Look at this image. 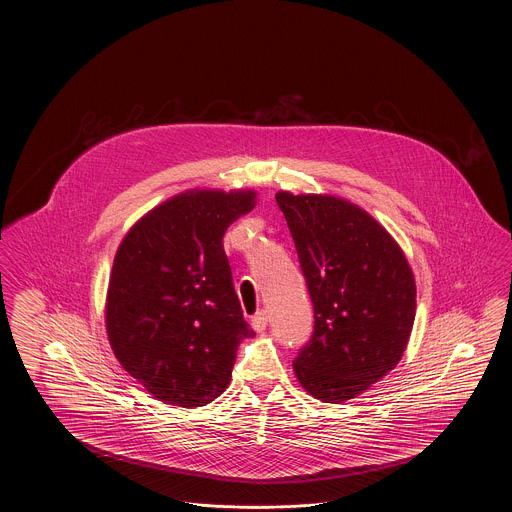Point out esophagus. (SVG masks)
Listing matches in <instances>:
<instances>
[{
    "mask_svg": "<svg viewBox=\"0 0 512 512\" xmlns=\"http://www.w3.org/2000/svg\"><path fill=\"white\" fill-rule=\"evenodd\" d=\"M267 323H269V315L267 312H259L257 315H253L251 319V327L257 331V333H263L267 329Z\"/></svg>",
    "mask_w": 512,
    "mask_h": 512,
    "instance_id": "esophagus-1",
    "label": "esophagus"
}]
</instances>
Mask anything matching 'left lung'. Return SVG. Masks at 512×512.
<instances>
[{"label": "left lung", "mask_w": 512, "mask_h": 512, "mask_svg": "<svg viewBox=\"0 0 512 512\" xmlns=\"http://www.w3.org/2000/svg\"><path fill=\"white\" fill-rule=\"evenodd\" d=\"M314 304V333L294 360L325 403L366 392L401 360L417 306L413 271L368 212L331 195L276 193Z\"/></svg>", "instance_id": "left-lung-1"}]
</instances>
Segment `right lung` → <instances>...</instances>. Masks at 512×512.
I'll use <instances>...</instances> for the list:
<instances>
[{"label": "right lung", "mask_w": 512, "mask_h": 512, "mask_svg": "<svg viewBox=\"0 0 512 512\" xmlns=\"http://www.w3.org/2000/svg\"><path fill=\"white\" fill-rule=\"evenodd\" d=\"M253 191L195 189L161 202L118 245L105 323L122 368L185 409L226 392L239 343L253 337L222 237L255 208Z\"/></svg>", "instance_id": "obj_1"}]
</instances>
